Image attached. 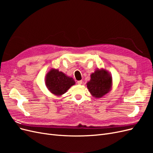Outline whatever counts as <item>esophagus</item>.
Wrapping results in <instances>:
<instances>
[{
	"instance_id": "esophagus-1",
	"label": "esophagus",
	"mask_w": 153,
	"mask_h": 153,
	"mask_svg": "<svg viewBox=\"0 0 153 153\" xmlns=\"http://www.w3.org/2000/svg\"><path fill=\"white\" fill-rule=\"evenodd\" d=\"M77 84H79V85L82 84V80H79V81H78V82H77Z\"/></svg>"
}]
</instances>
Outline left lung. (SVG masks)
<instances>
[{
	"mask_svg": "<svg viewBox=\"0 0 153 153\" xmlns=\"http://www.w3.org/2000/svg\"><path fill=\"white\" fill-rule=\"evenodd\" d=\"M87 87L94 98H102L112 89V77L106 69L98 68L91 73V80L87 83Z\"/></svg>",
	"mask_w": 153,
	"mask_h": 153,
	"instance_id": "left-lung-1",
	"label": "left lung"
}]
</instances>
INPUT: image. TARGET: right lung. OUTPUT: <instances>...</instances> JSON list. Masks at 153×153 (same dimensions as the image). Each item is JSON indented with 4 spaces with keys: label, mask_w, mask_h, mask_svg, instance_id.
Here are the masks:
<instances>
[{
    "label": "right lung",
    "mask_w": 153,
    "mask_h": 153,
    "mask_svg": "<svg viewBox=\"0 0 153 153\" xmlns=\"http://www.w3.org/2000/svg\"><path fill=\"white\" fill-rule=\"evenodd\" d=\"M75 84L73 78L67 76L57 69H51L45 77V85L51 93L61 96Z\"/></svg>",
    "instance_id": "right-lung-1"
}]
</instances>
